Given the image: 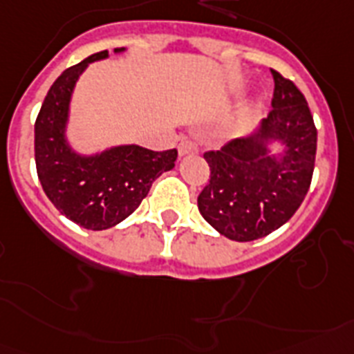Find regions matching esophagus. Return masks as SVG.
<instances>
[{
    "label": "esophagus",
    "instance_id": "obj_1",
    "mask_svg": "<svg viewBox=\"0 0 354 354\" xmlns=\"http://www.w3.org/2000/svg\"><path fill=\"white\" fill-rule=\"evenodd\" d=\"M177 150H179L180 157L189 156V153H195V151H197V145H195V142H192V141H180L179 148H177Z\"/></svg>",
    "mask_w": 354,
    "mask_h": 354
}]
</instances>
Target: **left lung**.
<instances>
[{
	"label": "left lung",
	"mask_w": 354,
	"mask_h": 354,
	"mask_svg": "<svg viewBox=\"0 0 354 354\" xmlns=\"http://www.w3.org/2000/svg\"><path fill=\"white\" fill-rule=\"evenodd\" d=\"M273 110L250 136L206 151L209 180L198 212L221 235L250 242L270 235L293 217L308 194L317 156V128L304 93L271 70ZM285 146L271 154L269 145Z\"/></svg>",
	"instance_id": "8db88e82"
}]
</instances>
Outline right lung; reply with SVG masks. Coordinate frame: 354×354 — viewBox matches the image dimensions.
<instances>
[{"instance_id": "right-lung-1", "label": "right lung", "mask_w": 354, "mask_h": 354, "mask_svg": "<svg viewBox=\"0 0 354 354\" xmlns=\"http://www.w3.org/2000/svg\"><path fill=\"white\" fill-rule=\"evenodd\" d=\"M115 54L124 48H115ZM108 50L66 68L46 93L34 127V151L46 197L72 223L86 230H108L131 215L157 177L175 166L177 150L153 151L137 145L112 146L84 156L70 146L66 127L79 75Z\"/></svg>"}]
</instances>
